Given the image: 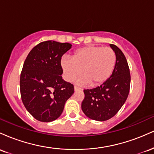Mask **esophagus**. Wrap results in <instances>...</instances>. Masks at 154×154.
Listing matches in <instances>:
<instances>
[{
	"instance_id": "1",
	"label": "esophagus",
	"mask_w": 154,
	"mask_h": 154,
	"mask_svg": "<svg viewBox=\"0 0 154 154\" xmlns=\"http://www.w3.org/2000/svg\"><path fill=\"white\" fill-rule=\"evenodd\" d=\"M74 90H75V91H81V88H79L78 87H77V86H75V88H74Z\"/></svg>"
}]
</instances>
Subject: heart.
<instances>
[{
	"label": "heart",
	"mask_w": 154,
	"mask_h": 154,
	"mask_svg": "<svg viewBox=\"0 0 154 154\" xmlns=\"http://www.w3.org/2000/svg\"><path fill=\"white\" fill-rule=\"evenodd\" d=\"M116 63V54L110 48L90 45L74 52L71 59L63 58L61 66L63 77L68 82L77 78L79 84L98 86L110 77Z\"/></svg>",
	"instance_id": "heart-1"
}]
</instances>
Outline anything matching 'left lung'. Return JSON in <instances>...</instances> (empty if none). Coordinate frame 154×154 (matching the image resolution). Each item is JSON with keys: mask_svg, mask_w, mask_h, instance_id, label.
Segmentation results:
<instances>
[{"mask_svg": "<svg viewBox=\"0 0 154 154\" xmlns=\"http://www.w3.org/2000/svg\"><path fill=\"white\" fill-rule=\"evenodd\" d=\"M116 54L112 75L100 86L84 90L82 110L90 119L106 121L113 117L126 101L130 85V73L125 55L116 45L110 44Z\"/></svg>", "mask_w": 154, "mask_h": 154, "instance_id": "obj_1", "label": "left lung"}]
</instances>
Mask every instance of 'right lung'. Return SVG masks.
<instances>
[{
  "instance_id": "obj_1",
  "label": "right lung",
  "mask_w": 154,
  "mask_h": 154,
  "mask_svg": "<svg viewBox=\"0 0 154 154\" xmlns=\"http://www.w3.org/2000/svg\"><path fill=\"white\" fill-rule=\"evenodd\" d=\"M70 43L54 40L42 42L32 49L20 76L23 103L35 119L43 122L56 120L74 93V86L62 79L61 57Z\"/></svg>"
}]
</instances>
